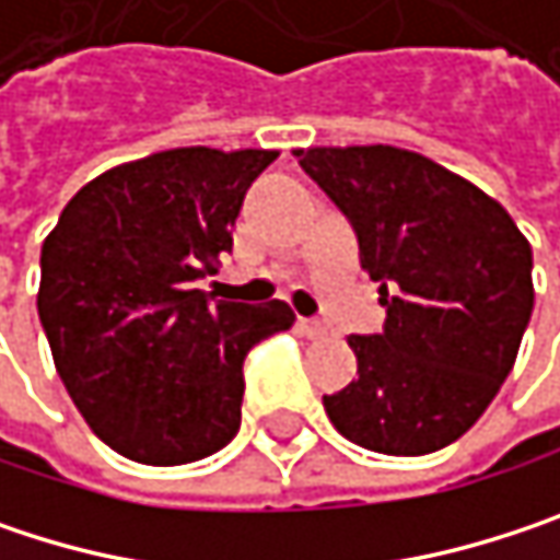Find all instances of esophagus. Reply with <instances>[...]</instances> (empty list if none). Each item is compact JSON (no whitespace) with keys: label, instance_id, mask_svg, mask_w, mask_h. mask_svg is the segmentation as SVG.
I'll use <instances>...</instances> for the list:
<instances>
[{"label":"esophagus","instance_id":"34e87169","mask_svg":"<svg viewBox=\"0 0 560 560\" xmlns=\"http://www.w3.org/2000/svg\"><path fill=\"white\" fill-rule=\"evenodd\" d=\"M298 327H301V334H304V337H311V340L327 337V324H324V320H317V317H301V320H298Z\"/></svg>","mask_w":560,"mask_h":560}]
</instances>
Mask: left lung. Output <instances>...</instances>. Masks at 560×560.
<instances>
[{"instance_id": "obj_1", "label": "left lung", "mask_w": 560, "mask_h": 560, "mask_svg": "<svg viewBox=\"0 0 560 560\" xmlns=\"http://www.w3.org/2000/svg\"><path fill=\"white\" fill-rule=\"evenodd\" d=\"M298 165L337 203L380 281L383 334L347 343L357 380L324 395L334 428L376 454L454 444L497 398L532 317V246L470 180L392 145L307 149Z\"/></svg>"}]
</instances>
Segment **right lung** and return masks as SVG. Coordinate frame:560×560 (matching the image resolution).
<instances>
[{
    "label": "right lung",
    "instance_id": "add662e5",
    "mask_svg": "<svg viewBox=\"0 0 560 560\" xmlns=\"http://www.w3.org/2000/svg\"><path fill=\"white\" fill-rule=\"evenodd\" d=\"M279 152L171 149L93 177L42 246L38 317L57 376L116 454L174 467L226 447L246 353L294 324L284 301H217L197 281L233 249Z\"/></svg>",
    "mask_w": 560,
    "mask_h": 560
}]
</instances>
